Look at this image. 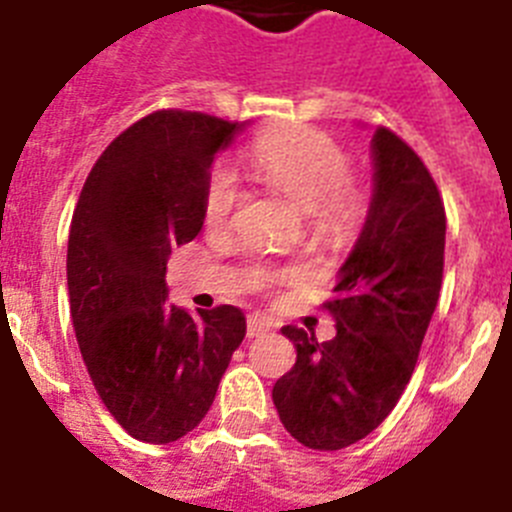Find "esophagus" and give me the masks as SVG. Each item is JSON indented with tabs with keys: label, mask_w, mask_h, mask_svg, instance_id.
Listing matches in <instances>:
<instances>
[{
	"label": "esophagus",
	"mask_w": 512,
	"mask_h": 512,
	"mask_svg": "<svg viewBox=\"0 0 512 512\" xmlns=\"http://www.w3.org/2000/svg\"><path fill=\"white\" fill-rule=\"evenodd\" d=\"M271 330V323L266 318H261V315H251L248 318V338H259L264 336V333H269Z\"/></svg>",
	"instance_id": "esophagus-1"
}]
</instances>
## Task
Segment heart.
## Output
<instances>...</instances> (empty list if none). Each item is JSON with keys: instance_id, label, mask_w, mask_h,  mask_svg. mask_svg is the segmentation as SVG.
I'll return each instance as SVG.
<instances>
[{"instance_id": "heart-1", "label": "heart", "mask_w": 512, "mask_h": 512, "mask_svg": "<svg viewBox=\"0 0 512 512\" xmlns=\"http://www.w3.org/2000/svg\"><path fill=\"white\" fill-rule=\"evenodd\" d=\"M253 171L274 192L287 197L320 235H346L361 223L366 197L348 184V156L330 138L312 130L269 133L253 146ZM241 202L230 169H215L205 192L207 225H225Z\"/></svg>"}]
</instances>
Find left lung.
<instances>
[{"label":"left lung","instance_id":"obj_1","mask_svg":"<svg viewBox=\"0 0 512 512\" xmlns=\"http://www.w3.org/2000/svg\"><path fill=\"white\" fill-rule=\"evenodd\" d=\"M372 202L338 269L336 336L287 325L295 366L271 400L302 446L338 451L377 428L413 377L443 279L446 212L418 153L392 130L372 135Z\"/></svg>","mask_w":512,"mask_h":512}]
</instances>
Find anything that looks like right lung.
Segmentation results:
<instances>
[{"label": "right lung", "mask_w": 512, "mask_h": 512, "mask_svg": "<svg viewBox=\"0 0 512 512\" xmlns=\"http://www.w3.org/2000/svg\"><path fill=\"white\" fill-rule=\"evenodd\" d=\"M246 122L161 110L112 140L89 171L69 233L71 320L94 390L133 438L171 443L202 423L246 336L233 305H169L166 264L205 223L217 153Z\"/></svg>", "instance_id": "obj_1"}]
</instances>
